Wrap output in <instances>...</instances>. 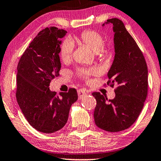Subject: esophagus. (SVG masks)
Masks as SVG:
<instances>
[{
  "label": "esophagus",
  "instance_id": "1",
  "mask_svg": "<svg viewBox=\"0 0 161 161\" xmlns=\"http://www.w3.org/2000/svg\"><path fill=\"white\" fill-rule=\"evenodd\" d=\"M86 94H87V92L86 91V90H84V89H78V98L80 99H80H82L83 97V96H85Z\"/></svg>",
  "mask_w": 161,
  "mask_h": 161
}]
</instances>
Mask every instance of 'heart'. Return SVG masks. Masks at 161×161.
I'll use <instances>...</instances> for the list:
<instances>
[{
	"label": "heart",
	"mask_w": 161,
	"mask_h": 161,
	"mask_svg": "<svg viewBox=\"0 0 161 161\" xmlns=\"http://www.w3.org/2000/svg\"><path fill=\"white\" fill-rule=\"evenodd\" d=\"M75 40L86 45L94 52L101 56H107L108 51L103 49L104 45V39L100 33L95 31H84L78 36L74 37ZM72 52H73V44L69 39H65L61 45L60 56L61 60L64 62H67L71 60ZM97 73V71L94 68L91 69H79L77 71V74L83 78H88L90 75Z\"/></svg>",
	"instance_id": "heart-1"
}]
</instances>
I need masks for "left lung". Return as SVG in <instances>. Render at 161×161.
<instances>
[{
	"instance_id": "1",
	"label": "left lung",
	"mask_w": 161,
	"mask_h": 161,
	"mask_svg": "<svg viewBox=\"0 0 161 161\" xmlns=\"http://www.w3.org/2000/svg\"><path fill=\"white\" fill-rule=\"evenodd\" d=\"M105 23L113 24L114 32L115 56L107 85L116 86V96L108 100L100 92H93L97 101L94 117L97 126L113 133L127 129L139 116L147 96L148 69L144 55L123 22L112 18Z\"/></svg>"
}]
</instances>
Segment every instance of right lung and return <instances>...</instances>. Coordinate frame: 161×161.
Here are the masks:
<instances>
[{
	"label": "right lung",
	"instance_id": "right-lung-1",
	"mask_svg": "<svg viewBox=\"0 0 161 161\" xmlns=\"http://www.w3.org/2000/svg\"><path fill=\"white\" fill-rule=\"evenodd\" d=\"M67 31L56 27L39 32L22 55L17 65L16 97L24 116L36 130L56 132L66 125L71 105L78 100L75 89L61 92L49 89L59 75L60 45Z\"/></svg>",
	"mask_w": 161,
	"mask_h": 161
}]
</instances>
